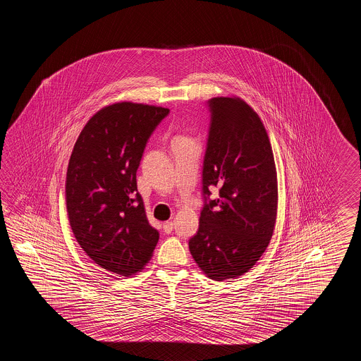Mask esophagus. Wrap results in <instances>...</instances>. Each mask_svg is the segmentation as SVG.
<instances>
[{
    "label": "esophagus",
    "mask_w": 361,
    "mask_h": 361,
    "mask_svg": "<svg viewBox=\"0 0 361 361\" xmlns=\"http://www.w3.org/2000/svg\"><path fill=\"white\" fill-rule=\"evenodd\" d=\"M162 228H164V231H165L166 233H170L171 231L174 230V223L170 222V221H168V222H164V224H162Z\"/></svg>",
    "instance_id": "1"
}]
</instances>
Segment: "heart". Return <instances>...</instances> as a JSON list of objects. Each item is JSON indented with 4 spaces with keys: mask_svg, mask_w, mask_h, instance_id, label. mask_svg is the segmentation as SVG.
Returning <instances> with one entry per match:
<instances>
[{
    "mask_svg": "<svg viewBox=\"0 0 361 361\" xmlns=\"http://www.w3.org/2000/svg\"><path fill=\"white\" fill-rule=\"evenodd\" d=\"M177 139H188L187 137H178Z\"/></svg>",
    "mask_w": 361,
    "mask_h": 361,
    "instance_id": "obj_1",
    "label": "heart"
}]
</instances>
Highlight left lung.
Wrapping results in <instances>:
<instances>
[{
  "label": "left lung",
  "instance_id": "1",
  "mask_svg": "<svg viewBox=\"0 0 361 361\" xmlns=\"http://www.w3.org/2000/svg\"><path fill=\"white\" fill-rule=\"evenodd\" d=\"M212 125L202 170V191L218 190L205 204L190 252L215 281L241 276L259 261L274 235L277 173L261 117L238 97L209 100Z\"/></svg>",
  "mask_w": 361,
  "mask_h": 361
}]
</instances>
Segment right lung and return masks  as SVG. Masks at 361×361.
<instances>
[{"mask_svg": "<svg viewBox=\"0 0 361 361\" xmlns=\"http://www.w3.org/2000/svg\"><path fill=\"white\" fill-rule=\"evenodd\" d=\"M168 108L118 102L99 109L77 138L66 177L69 226L94 263L137 275L152 258L159 231L147 219L137 170Z\"/></svg>", "mask_w": 361, "mask_h": 361, "instance_id": "obj_1", "label": "right lung"}]
</instances>
